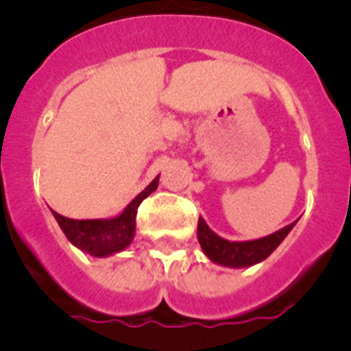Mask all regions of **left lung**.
Wrapping results in <instances>:
<instances>
[{
	"instance_id": "obj_1",
	"label": "left lung",
	"mask_w": 351,
	"mask_h": 351,
	"mask_svg": "<svg viewBox=\"0 0 351 351\" xmlns=\"http://www.w3.org/2000/svg\"><path fill=\"white\" fill-rule=\"evenodd\" d=\"M295 223L285 226V228L267 235V237L255 239V241H226V239L219 237L218 234H214L200 216L197 237L200 246H202V251L210 262L223 265V267L243 269L251 267V265L267 258L272 251L283 243L285 237L290 234Z\"/></svg>"
}]
</instances>
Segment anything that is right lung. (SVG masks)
<instances>
[{"mask_svg": "<svg viewBox=\"0 0 351 351\" xmlns=\"http://www.w3.org/2000/svg\"><path fill=\"white\" fill-rule=\"evenodd\" d=\"M158 182H160V176H156L151 184L133 198L125 207V210L116 218L71 219L64 218L56 210H52V214L73 246L88 255L96 256V258H105V256L121 253L132 244L133 237H135V218H137L138 206L145 197H149L156 190Z\"/></svg>", "mask_w": 351, "mask_h": 351, "instance_id": "right-lung-1", "label": "right lung"}]
</instances>
